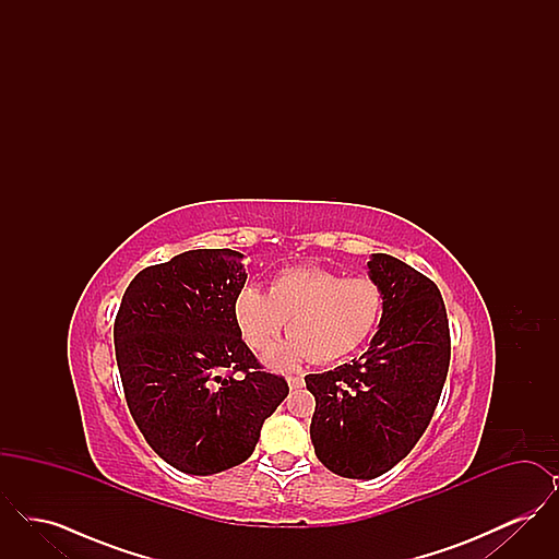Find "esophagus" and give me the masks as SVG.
Returning <instances> with one entry per match:
<instances>
[{"label": "esophagus", "mask_w": 559, "mask_h": 559, "mask_svg": "<svg viewBox=\"0 0 559 559\" xmlns=\"http://www.w3.org/2000/svg\"><path fill=\"white\" fill-rule=\"evenodd\" d=\"M287 381H289V388H292V390H297V388L304 385V377H289Z\"/></svg>", "instance_id": "1"}]
</instances>
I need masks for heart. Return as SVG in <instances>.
<instances>
[{"label":"heart","mask_w":559,"mask_h":559,"mask_svg":"<svg viewBox=\"0 0 559 559\" xmlns=\"http://www.w3.org/2000/svg\"><path fill=\"white\" fill-rule=\"evenodd\" d=\"M240 337L255 352H266L289 320V340L267 352L272 369L287 371L312 358L335 362L356 352L372 335L383 314V289L367 276H342L320 266L278 272L267 295L242 287L233 306Z\"/></svg>","instance_id":"1"}]
</instances>
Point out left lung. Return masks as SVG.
Returning a JSON list of instances; mask_svg holds the SVG:
<instances>
[{"mask_svg": "<svg viewBox=\"0 0 559 559\" xmlns=\"http://www.w3.org/2000/svg\"><path fill=\"white\" fill-rule=\"evenodd\" d=\"M369 276L383 289L371 347L349 365L306 374L314 394L310 438L320 463L352 479L390 472L424 436L451 362L440 289L415 267L372 253Z\"/></svg>", "mask_w": 559, "mask_h": 559, "instance_id": "8db88e82", "label": "left lung"}]
</instances>
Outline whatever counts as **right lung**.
I'll list each match as a JSON object with an SVG mask.
<instances>
[{
  "label": "right lung",
  "mask_w": 559,
  "mask_h": 559,
  "mask_svg": "<svg viewBox=\"0 0 559 559\" xmlns=\"http://www.w3.org/2000/svg\"><path fill=\"white\" fill-rule=\"evenodd\" d=\"M242 253L192 249L144 267L115 319V356L133 421L165 463L212 476L255 451L287 399L240 337L233 306L245 287Z\"/></svg>",
  "instance_id": "right-lung-1"
}]
</instances>
